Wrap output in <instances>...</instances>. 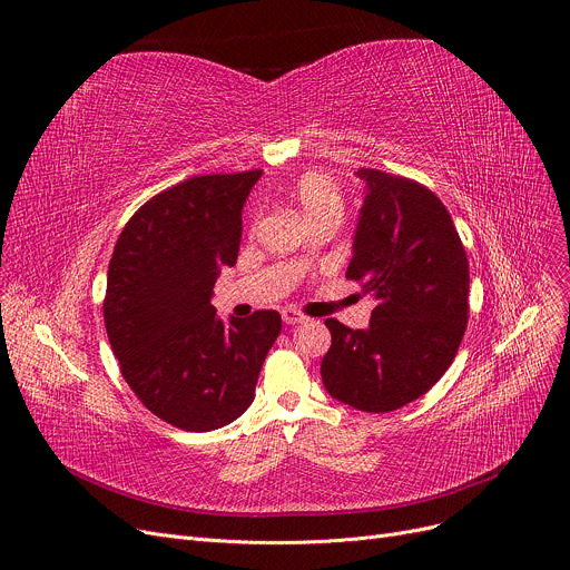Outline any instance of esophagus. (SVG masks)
Wrapping results in <instances>:
<instances>
[{"mask_svg":"<svg viewBox=\"0 0 570 570\" xmlns=\"http://www.w3.org/2000/svg\"><path fill=\"white\" fill-rule=\"evenodd\" d=\"M282 317H284V322H286V324H299V322H306V320H308L302 311L291 308V306L282 311Z\"/></svg>","mask_w":570,"mask_h":570,"instance_id":"1","label":"esophagus"}]
</instances>
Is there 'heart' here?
I'll use <instances>...</instances> for the list:
<instances>
[{
  "label": "heart",
  "mask_w": 570,
  "mask_h": 570,
  "mask_svg": "<svg viewBox=\"0 0 570 570\" xmlns=\"http://www.w3.org/2000/svg\"><path fill=\"white\" fill-rule=\"evenodd\" d=\"M293 198L304 220H313L320 216H343V194L327 174H304L293 187Z\"/></svg>",
  "instance_id": "1"
}]
</instances>
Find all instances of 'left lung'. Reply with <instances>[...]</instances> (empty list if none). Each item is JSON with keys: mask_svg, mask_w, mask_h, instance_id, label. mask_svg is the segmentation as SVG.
Here are the masks:
<instances>
[{"mask_svg": "<svg viewBox=\"0 0 570 570\" xmlns=\"http://www.w3.org/2000/svg\"><path fill=\"white\" fill-rule=\"evenodd\" d=\"M367 196L347 279L376 306L367 330L327 317V392L363 413L426 394L453 363L469 320V262L444 203L422 183L358 169Z\"/></svg>", "mask_w": 570, "mask_h": 570, "instance_id": "left-lung-1", "label": "left lung"}]
</instances>
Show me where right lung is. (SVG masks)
Here are the masks:
<instances>
[{
    "label": "right lung",
    "instance_id": "1",
    "mask_svg": "<svg viewBox=\"0 0 570 570\" xmlns=\"http://www.w3.org/2000/svg\"><path fill=\"white\" fill-rule=\"evenodd\" d=\"M262 169L194 176L146 200L124 225L108 268L104 320L119 370L146 409L207 433L255 399L282 332L277 311L223 324L212 288L234 266L240 209Z\"/></svg>",
    "mask_w": 570,
    "mask_h": 570
}]
</instances>
